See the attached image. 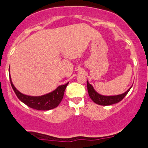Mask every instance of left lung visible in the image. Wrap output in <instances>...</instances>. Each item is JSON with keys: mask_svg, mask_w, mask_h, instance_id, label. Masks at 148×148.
<instances>
[{"mask_svg": "<svg viewBox=\"0 0 148 148\" xmlns=\"http://www.w3.org/2000/svg\"><path fill=\"white\" fill-rule=\"evenodd\" d=\"M86 83H87L88 93H89V97H90L91 99H92V100L95 103H96V104L103 106L111 105V104H114L120 102V101L122 100L123 98L126 96L127 94L129 92L131 87H132V86H131V87L130 88V89H128V90H127L125 93L121 94V95H114V96H104V95H99V93H97V92L95 90L93 86L89 83V82L86 81Z\"/></svg>", "mask_w": 148, "mask_h": 148, "instance_id": "obj_1", "label": "left lung"}]
</instances>
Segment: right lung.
I'll list each match as a JSON object with an SVG mask.
<instances>
[{
	"label": "right lung",
	"mask_w": 148,
	"mask_h": 148,
	"mask_svg": "<svg viewBox=\"0 0 148 148\" xmlns=\"http://www.w3.org/2000/svg\"><path fill=\"white\" fill-rule=\"evenodd\" d=\"M10 81L12 88L16 93V96L22 102H23L31 108L35 109L37 110H44V111L55 108L60 104L63 99L66 87L69 84L68 82L66 84L60 85L53 92L46 94V95H42V96L34 97L28 96V95L21 93L13 85L11 79H10Z\"/></svg>",
	"instance_id": "right-lung-1"
}]
</instances>
